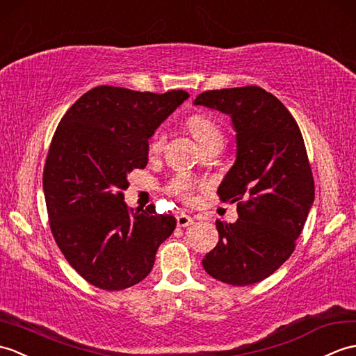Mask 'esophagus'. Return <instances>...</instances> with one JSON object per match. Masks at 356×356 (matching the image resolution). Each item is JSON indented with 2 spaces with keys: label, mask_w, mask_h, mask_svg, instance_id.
I'll return each instance as SVG.
<instances>
[{
  "label": "esophagus",
  "mask_w": 356,
  "mask_h": 356,
  "mask_svg": "<svg viewBox=\"0 0 356 356\" xmlns=\"http://www.w3.org/2000/svg\"><path fill=\"white\" fill-rule=\"evenodd\" d=\"M193 224V219L191 216L184 215V213H181V215L177 216V225L178 227H188Z\"/></svg>",
  "instance_id": "34e87169"
}]
</instances>
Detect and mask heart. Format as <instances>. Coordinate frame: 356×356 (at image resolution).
Listing matches in <instances>:
<instances>
[{
  "instance_id": "b5f03b06",
  "label": "heart",
  "mask_w": 356,
  "mask_h": 356,
  "mask_svg": "<svg viewBox=\"0 0 356 356\" xmlns=\"http://www.w3.org/2000/svg\"><path fill=\"white\" fill-rule=\"evenodd\" d=\"M187 126L188 129L192 131L193 137L198 141L201 147L215 143L222 145V131H220L219 124L215 120H211L210 117L201 114L191 115L187 118ZM164 140L165 137L161 131L155 132L151 138V143H149L151 152L161 151L164 146ZM168 191L169 193L178 196L181 200H191V193L193 192V179L181 173V175L173 178L170 186L168 187Z\"/></svg>"
}]
</instances>
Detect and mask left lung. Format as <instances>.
I'll list each match as a JSON object with an SVG mask.
<instances>
[{"label":"left lung","mask_w":356,"mask_h":356,"mask_svg":"<svg viewBox=\"0 0 356 356\" xmlns=\"http://www.w3.org/2000/svg\"><path fill=\"white\" fill-rule=\"evenodd\" d=\"M193 104L227 114L236 132V160L218 193L220 201L238 202L239 219L216 220L219 242L202 266L228 285H252L292 254L314 204L302 132L285 105L260 86L205 91Z\"/></svg>","instance_id":"1"}]
</instances>
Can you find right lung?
Listing matches in <instances>:
<instances>
[{"instance_id":"add662e5","label":"right lung","mask_w":356,"mask_h":356,"mask_svg":"<svg viewBox=\"0 0 356 356\" xmlns=\"http://www.w3.org/2000/svg\"><path fill=\"white\" fill-rule=\"evenodd\" d=\"M188 99L118 86L85 92L54 132L42 187L50 228L68 264L106 291L137 285L151 273L160 245L177 227L155 205L129 210L128 173L145 169L155 129Z\"/></svg>"}]
</instances>
